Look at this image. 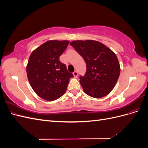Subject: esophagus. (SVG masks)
Returning <instances> with one entry per match:
<instances>
[{"instance_id":"34e87169","label":"esophagus","mask_w":148,"mask_h":148,"mask_svg":"<svg viewBox=\"0 0 148 148\" xmlns=\"http://www.w3.org/2000/svg\"><path fill=\"white\" fill-rule=\"evenodd\" d=\"M73 75L75 78H77V77H78V72H77V71H74V72L73 73Z\"/></svg>"}]
</instances>
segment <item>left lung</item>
<instances>
[{
	"mask_svg": "<svg viewBox=\"0 0 148 148\" xmlns=\"http://www.w3.org/2000/svg\"><path fill=\"white\" fill-rule=\"evenodd\" d=\"M86 64V72L80 77L83 91L95 98L104 97L112 91L119 79L120 66L115 53L95 40H76L70 42Z\"/></svg>",
	"mask_w": 148,
	"mask_h": 148,
	"instance_id": "left-lung-1",
	"label": "left lung"
}]
</instances>
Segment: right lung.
<instances>
[{"mask_svg": "<svg viewBox=\"0 0 148 148\" xmlns=\"http://www.w3.org/2000/svg\"><path fill=\"white\" fill-rule=\"evenodd\" d=\"M69 41L50 40L32 52L26 65L29 83L36 95L52 101L66 92L70 79L73 77L59 60Z\"/></svg>", "mask_w": 148, "mask_h": 148, "instance_id": "add662e5", "label": "right lung"}]
</instances>
